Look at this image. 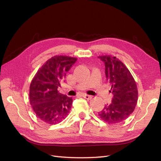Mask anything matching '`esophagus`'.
<instances>
[{
	"label": "esophagus",
	"mask_w": 161,
	"mask_h": 161,
	"mask_svg": "<svg viewBox=\"0 0 161 161\" xmlns=\"http://www.w3.org/2000/svg\"><path fill=\"white\" fill-rule=\"evenodd\" d=\"M82 97H83L84 98H85V99H92V96H91V95H82Z\"/></svg>",
	"instance_id": "obj_1"
}]
</instances>
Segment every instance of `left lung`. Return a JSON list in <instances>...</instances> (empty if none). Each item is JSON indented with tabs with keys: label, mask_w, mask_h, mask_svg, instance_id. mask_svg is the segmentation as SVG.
Here are the masks:
<instances>
[{
	"label": "left lung",
	"mask_w": 161,
	"mask_h": 161,
	"mask_svg": "<svg viewBox=\"0 0 161 161\" xmlns=\"http://www.w3.org/2000/svg\"><path fill=\"white\" fill-rule=\"evenodd\" d=\"M98 58L104 62L106 79L114 95L111 103L107 104L99 115L108 124L121 122L131 115L137 104V86L127 67L116 57L105 55Z\"/></svg>",
	"instance_id": "8db88e82"
}]
</instances>
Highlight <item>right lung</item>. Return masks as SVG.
<instances>
[{
	"label": "right lung",
	"instance_id": "1",
	"mask_svg": "<svg viewBox=\"0 0 161 161\" xmlns=\"http://www.w3.org/2000/svg\"><path fill=\"white\" fill-rule=\"evenodd\" d=\"M77 60L55 56L38 70L31 82L30 101L36 116L45 123L56 124L69 114L72 98L60 93L58 88Z\"/></svg>",
	"mask_w": 161,
	"mask_h": 161
}]
</instances>
